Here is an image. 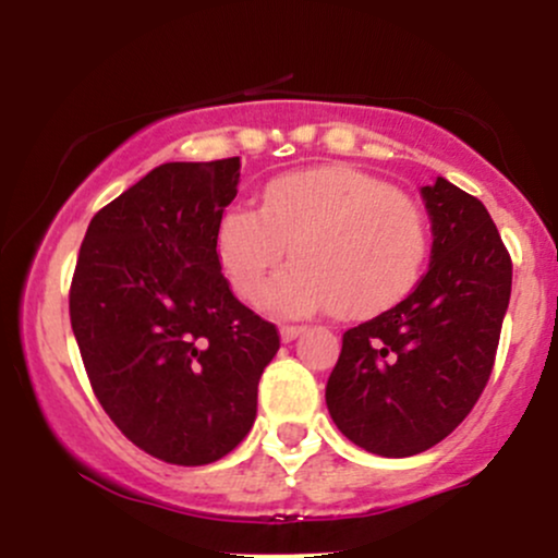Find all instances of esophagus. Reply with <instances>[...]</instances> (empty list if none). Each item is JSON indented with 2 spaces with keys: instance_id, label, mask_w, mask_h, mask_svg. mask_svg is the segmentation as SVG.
Wrapping results in <instances>:
<instances>
[{
  "instance_id": "obj_1",
  "label": "esophagus",
  "mask_w": 558,
  "mask_h": 558,
  "mask_svg": "<svg viewBox=\"0 0 558 558\" xmlns=\"http://www.w3.org/2000/svg\"><path fill=\"white\" fill-rule=\"evenodd\" d=\"M301 325H283V328H280V338H283V343H291L293 338H299L301 336Z\"/></svg>"
}]
</instances>
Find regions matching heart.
I'll list each match as a JSON object with an SVG mask.
<instances>
[{
  "label": "heart",
  "mask_w": 558,
  "mask_h": 558,
  "mask_svg": "<svg viewBox=\"0 0 558 558\" xmlns=\"http://www.w3.org/2000/svg\"><path fill=\"white\" fill-rule=\"evenodd\" d=\"M288 246L296 259L267 291L280 315L330 306L364 317L412 288L427 257L425 217L412 198L367 172H286L262 191L257 209L233 204L217 222L215 248L241 299L257 301Z\"/></svg>",
  "instance_id": "1"
}]
</instances>
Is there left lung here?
I'll return each mask as SVG.
<instances>
[{"instance_id":"1","label":"left lung","mask_w":558,"mask_h":558,"mask_svg":"<svg viewBox=\"0 0 558 558\" xmlns=\"http://www.w3.org/2000/svg\"><path fill=\"white\" fill-rule=\"evenodd\" d=\"M430 267L407 299L343 332L325 401L345 438L414 457L472 412L496 362L511 257L480 198L438 178L422 189Z\"/></svg>"}]
</instances>
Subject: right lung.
<instances>
[{
  "label": "right lung",
  "mask_w": 558,
  "mask_h": 558,
  "mask_svg": "<svg viewBox=\"0 0 558 558\" xmlns=\"http://www.w3.org/2000/svg\"><path fill=\"white\" fill-rule=\"evenodd\" d=\"M239 181V157L159 165L94 215L75 262L70 325L96 399L168 464L217 462L246 438L280 349L217 259Z\"/></svg>",
  "instance_id": "right-lung-1"
}]
</instances>
